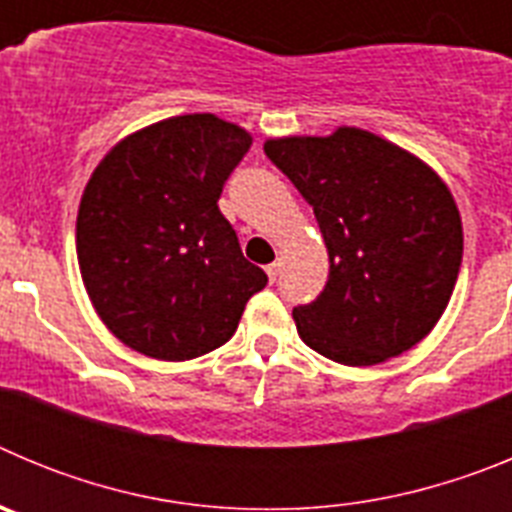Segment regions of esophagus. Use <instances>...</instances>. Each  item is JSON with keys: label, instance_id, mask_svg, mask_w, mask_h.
<instances>
[{"label": "esophagus", "instance_id": "1", "mask_svg": "<svg viewBox=\"0 0 512 512\" xmlns=\"http://www.w3.org/2000/svg\"><path fill=\"white\" fill-rule=\"evenodd\" d=\"M279 269H282V264H279V261H274V264L266 266V274H269V282H277Z\"/></svg>", "mask_w": 512, "mask_h": 512}]
</instances>
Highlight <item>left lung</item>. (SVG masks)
<instances>
[{
  "mask_svg": "<svg viewBox=\"0 0 512 512\" xmlns=\"http://www.w3.org/2000/svg\"><path fill=\"white\" fill-rule=\"evenodd\" d=\"M269 161L312 205L328 282L292 318L310 348L346 366L400 356L438 323L464 233L449 187L390 140L359 128L266 140Z\"/></svg>",
  "mask_w": 512,
  "mask_h": 512,
  "instance_id": "1",
  "label": "left lung"
}]
</instances>
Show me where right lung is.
<instances>
[{"label": "right lung", "mask_w": 512, "mask_h": 512, "mask_svg": "<svg viewBox=\"0 0 512 512\" xmlns=\"http://www.w3.org/2000/svg\"><path fill=\"white\" fill-rule=\"evenodd\" d=\"M251 135L215 115H182L117 143L76 217L84 287L125 346L187 361L223 346L266 274L243 256L217 207Z\"/></svg>", "instance_id": "right-lung-1"}]
</instances>
